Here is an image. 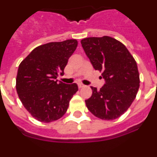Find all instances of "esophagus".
<instances>
[{"label":"esophagus","mask_w":157,"mask_h":157,"mask_svg":"<svg viewBox=\"0 0 157 157\" xmlns=\"http://www.w3.org/2000/svg\"><path fill=\"white\" fill-rule=\"evenodd\" d=\"M78 88L80 89L85 86V85H83V84H82V83H78Z\"/></svg>","instance_id":"esophagus-1"}]
</instances>
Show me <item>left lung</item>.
I'll return each mask as SVG.
<instances>
[{"instance_id":"1","label":"left lung","mask_w":157,"mask_h":157,"mask_svg":"<svg viewBox=\"0 0 157 157\" xmlns=\"http://www.w3.org/2000/svg\"><path fill=\"white\" fill-rule=\"evenodd\" d=\"M86 55L95 70L102 72L105 84L98 90L91 86L92 96L86 100L89 111L101 120L120 117L131 105L139 89L137 63L123 43L104 36L81 41Z\"/></svg>"}]
</instances>
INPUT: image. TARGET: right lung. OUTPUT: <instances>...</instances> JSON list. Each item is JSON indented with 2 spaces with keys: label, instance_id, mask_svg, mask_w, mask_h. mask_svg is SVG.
<instances>
[{
  "label": "right lung",
  "instance_id": "obj_1",
  "mask_svg": "<svg viewBox=\"0 0 157 157\" xmlns=\"http://www.w3.org/2000/svg\"><path fill=\"white\" fill-rule=\"evenodd\" d=\"M77 45L75 39L47 43L33 49L19 64L16 91L25 109L38 121L50 123L61 118L78 91L76 83L57 79L64 74Z\"/></svg>",
  "mask_w": 157,
  "mask_h": 157
}]
</instances>
